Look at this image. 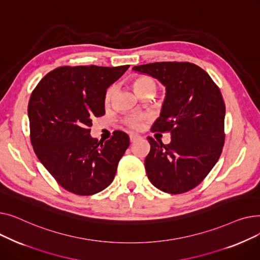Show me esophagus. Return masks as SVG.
<instances>
[{
  "label": "esophagus",
  "instance_id": "34e87169",
  "mask_svg": "<svg viewBox=\"0 0 260 260\" xmlns=\"http://www.w3.org/2000/svg\"><path fill=\"white\" fill-rule=\"evenodd\" d=\"M139 139H141V136L138 135V134H131V135H129V140H131V142H135V141H137V140H139Z\"/></svg>",
  "mask_w": 260,
  "mask_h": 260
}]
</instances>
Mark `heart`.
<instances>
[{
  "label": "heart",
  "instance_id": "1",
  "mask_svg": "<svg viewBox=\"0 0 260 260\" xmlns=\"http://www.w3.org/2000/svg\"><path fill=\"white\" fill-rule=\"evenodd\" d=\"M131 83H132V86L135 89V91L137 92L139 95H141L145 92H149V91L155 93V91L157 89L156 81L152 77L145 76V75H138V76L133 77L131 80ZM114 91H115L114 86H111L106 89L105 94H104L105 104H108L112 101ZM144 120H145L144 116H131L126 119L125 123H126V125L129 126L131 128L138 129L141 127L142 122Z\"/></svg>",
  "mask_w": 260,
  "mask_h": 260
}]
</instances>
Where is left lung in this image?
I'll use <instances>...</instances> for the list:
<instances>
[{
  "label": "left lung",
  "instance_id": "8db88e82",
  "mask_svg": "<svg viewBox=\"0 0 260 260\" xmlns=\"http://www.w3.org/2000/svg\"><path fill=\"white\" fill-rule=\"evenodd\" d=\"M133 70L159 80L167 90L152 132L170 133L171 142L147 137L151 151L144 162L148 179L162 192L185 193L202 182L221 155L222 94L207 72L189 62H155Z\"/></svg>",
  "mask_w": 260,
  "mask_h": 260
}]
</instances>
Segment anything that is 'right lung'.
Wrapping results in <instances>:
<instances>
[{
  "label": "right lung",
  "instance_id": "1",
  "mask_svg": "<svg viewBox=\"0 0 260 260\" xmlns=\"http://www.w3.org/2000/svg\"><path fill=\"white\" fill-rule=\"evenodd\" d=\"M129 65L62 66L48 73L28 103L34 151L57 182L81 196L97 194L111 184L129 145L124 132L106 141L90 136L94 117L105 114L106 89Z\"/></svg>",
  "mask_w": 260,
  "mask_h": 260
}]
</instances>
